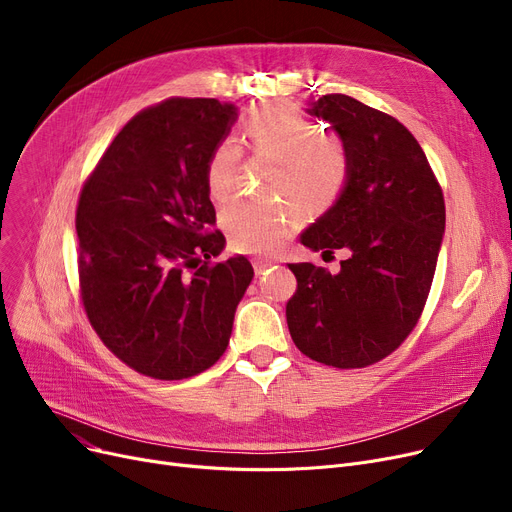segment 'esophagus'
I'll return each instance as SVG.
<instances>
[{
	"mask_svg": "<svg viewBox=\"0 0 512 512\" xmlns=\"http://www.w3.org/2000/svg\"><path fill=\"white\" fill-rule=\"evenodd\" d=\"M251 263H253L255 274L259 276V274H265L267 270H270L272 265H276V259H272V257H255Z\"/></svg>",
	"mask_w": 512,
	"mask_h": 512,
	"instance_id": "obj_1",
	"label": "esophagus"
}]
</instances>
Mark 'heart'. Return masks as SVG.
I'll return each instance as SVG.
<instances>
[{
  "label": "heart",
  "instance_id": "1",
  "mask_svg": "<svg viewBox=\"0 0 512 512\" xmlns=\"http://www.w3.org/2000/svg\"><path fill=\"white\" fill-rule=\"evenodd\" d=\"M242 132L255 155L276 161L270 193L282 199H236L222 211L220 226L232 251L265 253L276 249L297 222V211L288 200L301 213L317 215L340 199L348 180V153L338 137L317 132L315 122L286 103L255 110ZM238 159L240 149L230 139L211 151L205 188L215 205L230 199Z\"/></svg>",
  "mask_w": 512,
  "mask_h": 512
}]
</instances>
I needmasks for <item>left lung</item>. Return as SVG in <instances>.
I'll return each instance as SVG.
<instances>
[{
  "label": "left lung",
  "mask_w": 512,
  "mask_h": 512,
  "mask_svg": "<svg viewBox=\"0 0 512 512\" xmlns=\"http://www.w3.org/2000/svg\"><path fill=\"white\" fill-rule=\"evenodd\" d=\"M307 112L344 143L348 180L301 242L311 251L342 249L346 259L338 274L288 265L297 276L288 330L317 363L367 367L396 351L425 307L446 224L442 188L396 118L340 93L319 97Z\"/></svg>",
  "instance_id": "left-lung-1"
}]
</instances>
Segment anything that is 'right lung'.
I'll list each match as a JSON object with an SVG mask.
<instances>
[{"mask_svg":"<svg viewBox=\"0 0 512 512\" xmlns=\"http://www.w3.org/2000/svg\"><path fill=\"white\" fill-rule=\"evenodd\" d=\"M238 118L234 103L166 99L134 116L105 149L76 209L80 297L93 330L134 371L184 380L230 342L253 280L245 257L213 263L205 166Z\"/></svg>","mask_w":512,"mask_h":512,"instance_id":"obj_1","label":"right lung"}]
</instances>
